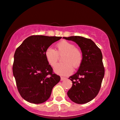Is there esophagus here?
<instances>
[{
  "label": "esophagus",
  "instance_id": "1",
  "mask_svg": "<svg viewBox=\"0 0 120 120\" xmlns=\"http://www.w3.org/2000/svg\"><path fill=\"white\" fill-rule=\"evenodd\" d=\"M66 79V78H64V77H61V81H64V80Z\"/></svg>",
  "mask_w": 120,
  "mask_h": 120
}]
</instances>
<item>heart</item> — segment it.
<instances>
[{"mask_svg":"<svg viewBox=\"0 0 120 120\" xmlns=\"http://www.w3.org/2000/svg\"><path fill=\"white\" fill-rule=\"evenodd\" d=\"M56 50L48 48L45 51V56L48 64L54 67L56 64L59 56L62 57L61 63L54 68L55 73L59 75L67 76L72 72L74 68H77L81 65L82 54L75 45L66 40L60 41L56 45Z\"/></svg>","mask_w":120,"mask_h":120,"instance_id":"obj_1","label":"heart"}]
</instances>
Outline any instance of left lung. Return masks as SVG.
I'll return each mask as SVG.
<instances>
[{
	"mask_svg": "<svg viewBox=\"0 0 120 120\" xmlns=\"http://www.w3.org/2000/svg\"><path fill=\"white\" fill-rule=\"evenodd\" d=\"M78 44L82 54V60L79 70L69 79L72 86L68 96L74 102L83 104L90 102L100 90L105 74L101 50L90 39L79 36L64 37Z\"/></svg>",
	"mask_w": 120,
	"mask_h": 120,
	"instance_id": "1",
	"label": "left lung"
}]
</instances>
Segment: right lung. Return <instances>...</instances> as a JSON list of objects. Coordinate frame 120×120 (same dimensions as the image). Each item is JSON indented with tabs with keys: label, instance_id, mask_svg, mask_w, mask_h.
<instances>
[{
	"label": "right lung",
	"instance_id": "obj_1",
	"mask_svg": "<svg viewBox=\"0 0 120 120\" xmlns=\"http://www.w3.org/2000/svg\"><path fill=\"white\" fill-rule=\"evenodd\" d=\"M62 37L32 35L16 49L13 72L20 95L33 104H41L50 96L52 88L60 77L53 72L47 62L45 51Z\"/></svg>",
	"mask_w": 120,
	"mask_h": 120
}]
</instances>
